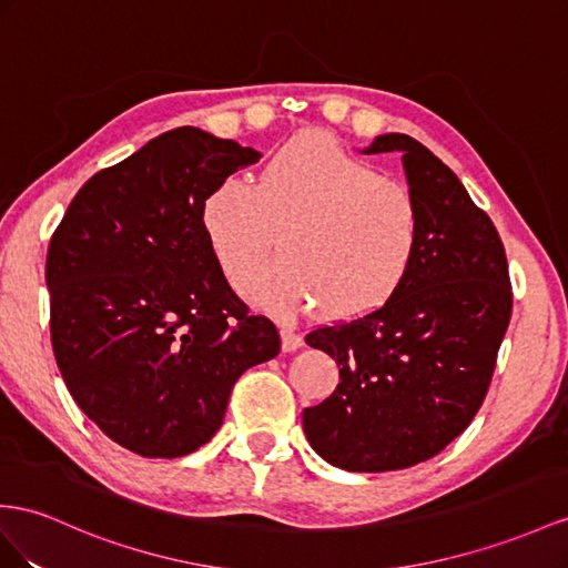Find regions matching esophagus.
<instances>
[{"instance_id":"34e87169","label":"esophagus","mask_w":568,"mask_h":568,"mask_svg":"<svg viewBox=\"0 0 568 568\" xmlns=\"http://www.w3.org/2000/svg\"><path fill=\"white\" fill-rule=\"evenodd\" d=\"M281 338H283V351H285V353H295L297 347H302L300 333H297L293 326H283V328H281Z\"/></svg>"}]
</instances>
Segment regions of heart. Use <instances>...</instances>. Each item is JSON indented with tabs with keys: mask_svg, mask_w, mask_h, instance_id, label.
<instances>
[{
	"mask_svg": "<svg viewBox=\"0 0 568 568\" xmlns=\"http://www.w3.org/2000/svg\"><path fill=\"white\" fill-rule=\"evenodd\" d=\"M201 230L235 287L281 231L284 256L244 293L275 314L316 304L333 322H353L408 283L425 217L410 189L369 160L331 136L300 134L268 158L256 184L217 182L201 203Z\"/></svg>",
	"mask_w": 568,
	"mask_h": 568,
	"instance_id": "b5f03b06",
	"label": "heart"
}]
</instances>
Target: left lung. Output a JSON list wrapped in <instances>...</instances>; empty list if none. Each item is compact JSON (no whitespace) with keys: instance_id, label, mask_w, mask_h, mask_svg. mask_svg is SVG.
Listing matches in <instances>:
<instances>
[{"instance_id":"8db88e82","label":"left lung","mask_w":568,"mask_h":568,"mask_svg":"<svg viewBox=\"0 0 568 568\" xmlns=\"http://www.w3.org/2000/svg\"><path fill=\"white\" fill-rule=\"evenodd\" d=\"M390 151L403 153L425 217L417 264L382 310L307 333V345L338 362L341 382L302 413L304 434L318 456L351 473L410 468L473 423L514 307L489 215L413 136H376L365 153Z\"/></svg>"}]
</instances>
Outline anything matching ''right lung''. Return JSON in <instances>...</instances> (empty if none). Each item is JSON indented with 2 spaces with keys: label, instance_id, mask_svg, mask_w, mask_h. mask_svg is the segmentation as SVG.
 <instances>
[{
  "label": "right lung",
  "instance_id": "obj_1",
  "mask_svg": "<svg viewBox=\"0 0 568 568\" xmlns=\"http://www.w3.org/2000/svg\"><path fill=\"white\" fill-rule=\"evenodd\" d=\"M258 158L172 129L95 172L50 237L57 367L79 408L143 458L206 444L242 372L281 353L278 328L232 293L201 230L206 194Z\"/></svg>",
  "mask_w": 568,
  "mask_h": 568
}]
</instances>
